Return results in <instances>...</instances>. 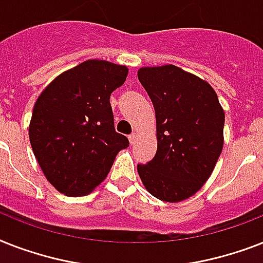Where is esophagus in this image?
Returning a JSON list of instances; mask_svg holds the SVG:
<instances>
[{
	"mask_svg": "<svg viewBox=\"0 0 263 263\" xmlns=\"http://www.w3.org/2000/svg\"><path fill=\"white\" fill-rule=\"evenodd\" d=\"M136 140H137V134H136V133H132V134H130V136H129L130 144L133 145L134 142H136Z\"/></svg>",
	"mask_w": 263,
	"mask_h": 263,
	"instance_id": "1",
	"label": "esophagus"
}]
</instances>
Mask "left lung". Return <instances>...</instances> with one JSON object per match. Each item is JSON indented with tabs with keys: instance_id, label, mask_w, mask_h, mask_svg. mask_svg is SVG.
Here are the masks:
<instances>
[{
	"instance_id": "left-lung-1",
	"label": "left lung",
	"mask_w": 263,
	"mask_h": 263,
	"mask_svg": "<svg viewBox=\"0 0 263 263\" xmlns=\"http://www.w3.org/2000/svg\"><path fill=\"white\" fill-rule=\"evenodd\" d=\"M156 115L157 151L137 171L164 202L190 198L209 179L224 145V110L212 85L175 65L138 69Z\"/></svg>"
}]
</instances>
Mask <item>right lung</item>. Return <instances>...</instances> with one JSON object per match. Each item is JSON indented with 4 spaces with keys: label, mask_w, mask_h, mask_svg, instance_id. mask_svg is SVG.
I'll use <instances>...</instances> for the list:
<instances>
[{
    "label": "right lung",
    "mask_w": 263,
    "mask_h": 263,
    "mask_svg": "<svg viewBox=\"0 0 263 263\" xmlns=\"http://www.w3.org/2000/svg\"><path fill=\"white\" fill-rule=\"evenodd\" d=\"M127 73L125 65L88 60L57 76L36 99L29 142L46 179L62 194L92 193L129 146L115 132L110 104Z\"/></svg>",
    "instance_id": "1"
}]
</instances>
